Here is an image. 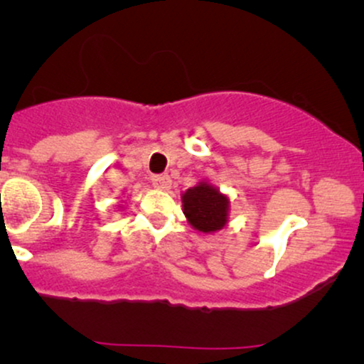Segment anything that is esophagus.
Returning a JSON list of instances; mask_svg holds the SVG:
<instances>
[{
  "label": "esophagus",
  "instance_id": "34e87169",
  "mask_svg": "<svg viewBox=\"0 0 364 364\" xmlns=\"http://www.w3.org/2000/svg\"><path fill=\"white\" fill-rule=\"evenodd\" d=\"M152 185L157 188V190H169L171 188V178L168 174H157V176H152Z\"/></svg>",
  "mask_w": 364,
  "mask_h": 364
}]
</instances>
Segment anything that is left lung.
<instances>
[{"label": "left lung", "mask_w": 364, "mask_h": 364, "mask_svg": "<svg viewBox=\"0 0 364 364\" xmlns=\"http://www.w3.org/2000/svg\"><path fill=\"white\" fill-rule=\"evenodd\" d=\"M181 202L188 224L203 235L220 231L228 224L231 198L207 179L188 188L181 193Z\"/></svg>", "instance_id": "left-lung-1"}]
</instances>
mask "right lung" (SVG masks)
<instances>
[{
    "mask_svg": "<svg viewBox=\"0 0 364 364\" xmlns=\"http://www.w3.org/2000/svg\"><path fill=\"white\" fill-rule=\"evenodd\" d=\"M119 208H123V205H119Z\"/></svg>",
    "mask_w": 364,
    "mask_h": 364,
    "instance_id": "obj_1",
    "label": "right lung"
}]
</instances>
